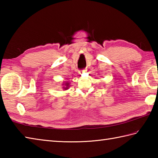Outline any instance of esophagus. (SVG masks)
Segmentation results:
<instances>
[{"mask_svg": "<svg viewBox=\"0 0 158 158\" xmlns=\"http://www.w3.org/2000/svg\"><path fill=\"white\" fill-rule=\"evenodd\" d=\"M85 72V70H81V71H80L79 72V73L80 74H81V73H84Z\"/></svg>", "mask_w": 158, "mask_h": 158, "instance_id": "1", "label": "esophagus"}]
</instances>
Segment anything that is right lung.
I'll return each mask as SVG.
<instances>
[{
	"mask_svg": "<svg viewBox=\"0 0 158 158\" xmlns=\"http://www.w3.org/2000/svg\"><path fill=\"white\" fill-rule=\"evenodd\" d=\"M62 85L63 86V89H64V90H66V89H68L70 87V83L69 81H65L62 83Z\"/></svg>",
	"mask_w": 158,
	"mask_h": 158,
	"instance_id": "1",
	"label": "right lung"
}]
</instances>
